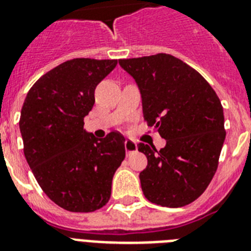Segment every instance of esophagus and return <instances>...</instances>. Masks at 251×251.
I'll use <instances>...</instances> for the list:
<instances>
[{
	"label": "esophagus",
	"instance_id": "obj_1",
	"mask_svg": "<svg viewBox=\"0 0 251 251\" xmlns=\"http://www.w3.org/2000/svg\"><path fill=\"white\" fill-rule=\"evenodd\" d=\"M124 148H126L127 154H132V153L137 152V150H138L137 143L133 139H126V142H124Z\"/></svg>",
	"mask_w": 251,
	"mask_h": 251
}]
</instances>
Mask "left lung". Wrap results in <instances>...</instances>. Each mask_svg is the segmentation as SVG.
Here are the masks:
<instances>
[{
	"label": "left lung",
	"mask_w": 251,
	"mask_h": 251,
	"mask_svg": "<svg viewBox=\"0 0 251 251\" xmlns=\"http://www.w3.org/2000/svg\"><path fill=\"white\" fill-rule=\"evenodd\" d=\"M119 65L138 86L148 126L166 139L159 151L137 145L148 159L139 174L143 195L166 207L191 203L211 182L225 141L220 99L195 69L172 55L122 59Z\"/></svg>",
	"instance_id": "8db88e82"
}]
</instances>
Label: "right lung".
Masks as SVG:
<instances>
[{
  "label": "right lung",
  "mask_w": 251,
  "mask_h": 251,
  "mask_svg": "<svg viewBox=\"0 0 251 251\" xmlns=\"http://www.w3.org/2000/svg\"><path fill=\"white\" fill-rule=\"evenodd\" d=\"M117 60L73 59L28 90L20 117L24 153L51 201L72 212H92L110 199L112 179L126 157L124 137L97 138L84 128L94 90Z\"/></svg>",
  "instance_id": "obj_1"
}]
</instances>
